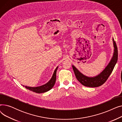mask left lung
Masks as SVG:
<instances>
[{
  "label": "left lung",
  "instance_id": "1",
  "mask_svg": "<svg viewBox=\"0 0 122 122\" xmlns=\"http://www.w3.org/2000/svg\"><path fill=\"white\" fill-rule=\"evenodd\" d=\"M114 52L111 59L105 69L98 75L94 76H86L81 73L74 65H72L73 71L77 80L84 86L95 87L103 85L108 79L118 60V49L116 44L112 38Z\"/></svg>",
  "mask_w": 122,
  "mask_h": 122
}]
</instances>
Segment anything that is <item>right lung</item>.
Segmentation results:
<instances>
[{"label":"right lung","instance_id":"1","mask_svg":"<svg viewBox=\"0 0 122 122\" xmlns=\"http://www.w3.org/2000/svg\"><path fill=\"white\" fill-rule=\"evenodd\" d=\"M58 68V66H57L54 70V72L50 80L44 85L36 87H30L28 86H25L23 85V86H25L27 89H29V90H30V91L37 93H43L49 91L53 87V86L55 85L56 79V72Z\"/></svg>","mask_w":122,"mask_h":122}]
</instances>
